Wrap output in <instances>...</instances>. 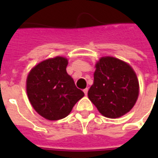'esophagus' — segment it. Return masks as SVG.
Instances as JSON below:
<instances>
[{
  "label": "esophagus",
  "instance_id": "esophagus-1",
  "mask_svg": "<svg viewBox=\"0 0 158 158\" xmlns=\"http://www.w3.org/2000/svg\"><path fill=\"white\" fill-rule=\"evenodd\" d=\"M84 93H85V96H87V94H88V89H87V88L84 89Z\"/></svg>",
  "mask_w": 158,
  "mask_h": 158
}]
</instances>
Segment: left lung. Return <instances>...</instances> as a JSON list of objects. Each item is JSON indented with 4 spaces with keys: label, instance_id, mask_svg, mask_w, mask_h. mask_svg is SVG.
Instances as JSON below:
<instances>
[{
    "label": "left lung",
    "instance_id": "left-lung-1",
    "mask_svg": "<svg viewBox=\"0 0 158 158\" xmlns=\"http://www.w3.org/2000/svg\"><path fill=\"white\" fill-rule=\"evenodd\" d=\"M89 99L103 116L116 118L132 109L139 96V82L132 68L119 59L102 57L96 65Z\"/></svg>",
    "mask_w": 158,
    "mask_h": 158
}]
</instances>
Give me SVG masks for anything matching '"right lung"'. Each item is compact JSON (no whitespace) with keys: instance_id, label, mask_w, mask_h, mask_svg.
Segmentation results:
<instances>
[{"instance_id":"right-lung-1","label":"right lung","mask_w":158,"mask_h":158,"mask_svg":"<svg viewBox=\"0 0 158 158\" xmlns=\"http://www.w3.org/2000/svg\"><path fill=\"white\" fill-rule=\"evenodd\" d=\"M68 60L62 56L47 59L36 65L27 78V94L40 115L49 120L65 118L85 96L68 74Z\"/></svg>"}]
</instances>
